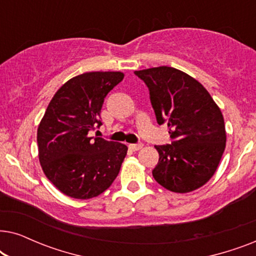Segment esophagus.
<instances>
[{
    "label": "esophagus",
    "mask_w": 256,
    "mask_h": 256,
    "mask_svg": "<svg viewBox=\"0 0 256 256\" xmlns=\"http://www.w3.org/2000/svg\"><path fill=\"white\" fill-rule=\"evenodd\" d=\"M129 148H130L132 152H138V150L143 148L142 143H138V144H129Z\"/></svg>",
    "instance_id": "1"
}]
</instances>
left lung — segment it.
I'll use <instances>...</instances> for the list:
<instances>
[{
	"instance_id": "obj_1",
	"label": "left lung",
	"mask_w": 256,
	"mask_h": 256,
	"mask_svg": "<svg viewBox=\"0 0 256 256\" xmlns=\"http://www.w3.org/2000/svg\"><path fill=\"white\" fill-rule=\"evenodd\" d=\"M135 74L148 86L158 124L169 127L171 144L156 146L155 180L166 190L186 194L208 183L226 146L222 110L200 82L180 70L160 66Z\"/></svg>"
}]
</instances>
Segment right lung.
<instances>
[{
	"mask_svg": "<svg viewBox=\"0 0 256 256\" xmlns=\"http://www.w3.org/2000/svg\"><path fill=\"white\" fill-rule=\"evenodd\" d=\"M124 76L122 72H86L70 79L56 92L38 126L42 169L68 197H96L118 174L127 146L90 138L88 132L101 126L104 98Z\"/></svg>",
	"mask_w": 256,
	"mask_h": 256,
	"instance_id": "add662e5",
	"label": "right lung"
}]
</instances>
